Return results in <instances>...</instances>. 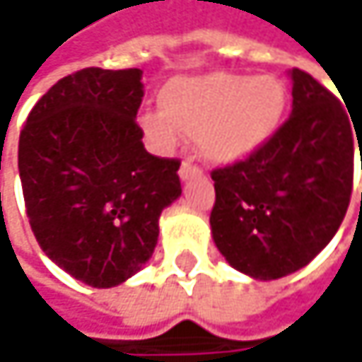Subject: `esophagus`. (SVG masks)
Wrapping results in <instances>:
<instances>
[{"instance_id": "obj_1", "label": "esophagus", "mask_w": 362, "mask_h": 362, "mask_svg": "<svg viewBox=\"0 0 362 362\" xmlns=\"http://www.w3.org/2000/svg\"><path fill=\"white\" fill-rule=\"evenodd\" d=\"M178 174H180L182 180H186V178H190V176H197V174H201V168H199L197 163H192L190 160H184L182 161L180 170H178Z\"/></svg>"}]
</instances>
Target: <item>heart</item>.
<instances>
[{"instance_id": "b5f03b06", "label": "heart", "mask_w": 362, "mask_h": 362, "mask_svg": "<svg viewBox=\"0 0 362 362\" xmlns=\"http://www.w3.org/2000/svg\"><path fill=\"white\" fill-rule=\"evenodd\" d=\"M287 108L285 83L274 75L211 74L168 81L161 112L141 117L153 149L172 151L182 135L197 137L204 158L231 163L250 158L279 129Z\"/></svg>"}]
</instances>
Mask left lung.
Segmentation results:
<instances>
[{
	"mask_svg": "<svg viewBox=\"0 0 362 362\" xmlns=\"http://www.w3.org/2000/svg\"><path fill=\"white\" fill-rule=\"evenodd\" d=\"M291 79V117L250 158L211 172L213 240L235 270L262 281L309 264L338 231L352 194L358 127L308 71L295 67Z\"/></svg>",
	"mask_w": 362,
	"mask_h": 362,
	"instance_id": "8db88e82",
	"label": "left lung"
}]
</instances>
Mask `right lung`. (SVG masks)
Instances as JSON below:
<instances>
[{"label": "right lung", "instance_id": "add662e5", "mask_svg": "<svg viewBox=\"0 0 362 362\" xmlns=\"http://www.w3.org/2000/svg\"><path fill=\"white\" fill-rule=\"evenodd\" d=\"M141 69L86 67L40 98L20 133L26 215L42 252L96 288L124 283L158 244L180 197V160L151 156L137 110Z\"/></svg>", "mask_w": 362, "mask_h": 362}]
</instances>
